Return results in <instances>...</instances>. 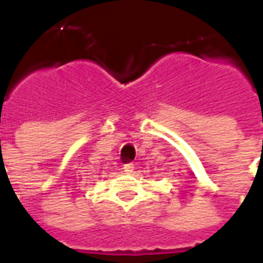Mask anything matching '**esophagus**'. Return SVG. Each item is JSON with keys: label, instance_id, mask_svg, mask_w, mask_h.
I'll return each instance as SVG.
<instances>
[{"label": "esophagus", "instance_id": "34e87169", "mask_svg": "<svg viewBox=\"0 0 263 263\" xmlns=\"http://www.w3.org/2000/svg\"><path fill=\"white\" fill-rule=\"evenodd\" d=\"M122 169H124L125 173H132L134 172V163H126V165H124Z\"/></svg>", "mask_w": 263, "mask_h": 263}]
</instances>
